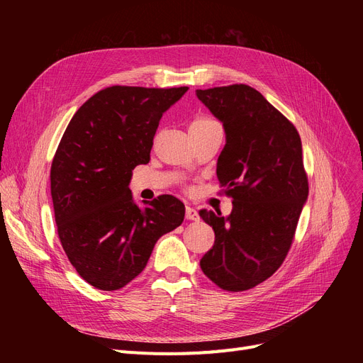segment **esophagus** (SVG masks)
I'll return each mask as SVG.
<instances>
[{
  "label": "esophagus",
  "mask_w": 363,
  "mask_h": 363,
  "mask_svg": "<svg viewBox=\"0 0 363 363\" xmlns=\"http://www.w3.org/2000/svg\"><path fill=\"white\" fill-rule=\"evenodd\" d=\"M186 219H189V221H199V212L194 207H186Z\"/></svg>",
  "instance_id": "1"
}]
</instances>
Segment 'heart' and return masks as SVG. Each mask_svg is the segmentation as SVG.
I'll use <instances>...</instances> for the list:
<instances>
[{
    "label": "heart",
    "instance_id": "heart-1",
    "mask_svg": "<svg viewBox=\"0 0 363 363\" xmlns=\"http://www.w3.org/2000/svg\"><path fill=\"white\" fill-rule=\"evenodd\" d=\"M215 127H221L219 125L213 118H208V116H196L192 119V123L189 125V131L191 135H199V133H204V131L215 128Z\"/></svg>",
    "mask_w": 363,
    "mask_h": 363
}]
</instances>
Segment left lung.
Wrapping results in <instances>:
<instances>
[{
  "instance_id": "left-lung-1",
  "label": "left lung",
  "mask_w": 363,
  "mask_h": 363,
  "mask_svg": "<svg viewBox=\"0 0 363 363\" xmlns=\"http://www.w3.org/2000/svg\"><path fill=\"white\" fill-rule=\"evenodd\" d=\"M199 100L225 130L216 175L233 211H200L215 244L200 260L206 276L224 291L257 286L286 259L309 194L298 131L247 84L196 89Z\"/></svg>"
}]
</instances>
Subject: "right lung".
<instances>
[{
  "label": "right lung",
  "mask_w": 363,
  "mask_h": 363,
  "mask_svg": "<svg viewBox=\"0 0 363 363\" xmlns=\"http://www.w3.org/2000/svg\"><path fill=\"white\" fill-rule=\"evenodd\" d=\"M189 87L111 86L75 112L51 163L57 233L71 265L94 288L116 291L144 271L157 239L177 228L184 204L160 195L140 208L131 171L150 162L163 112Z\"/></svg>",
  "instance_id": "right-lung-1"
}]
</instances>
